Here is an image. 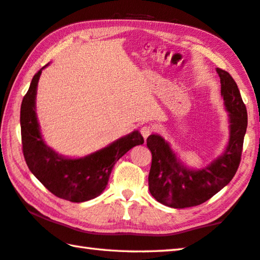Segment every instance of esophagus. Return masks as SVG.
Here are the masks:
<instances>
[{"label":"esophagus","instance_id":"1","mask_svg":"<svg viewBox=\"0 0 260 260\" xmlns=\"http://www.w3.org/2000/svg\"><path fill=\"white\" fill-rule=\"evenodd\" d=\"M153 133H154V127L151 126V125H144L142 127V130H140V134H142L144 139L148 138L149 136H151Z\"/></svg>","mask_w":260,"mask_h":260}]
</instances>
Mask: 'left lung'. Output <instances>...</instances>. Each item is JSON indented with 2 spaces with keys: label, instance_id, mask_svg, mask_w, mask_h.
I'll return each mask as SVG.
<instances>
[{
  "label": "left lung",
  "instance_id": "obj_1",
  "mask_svg": "<svg viewBox=\"0 0 260 260\" xmlns=\"http://www.w3.org/2000/svg\"><path fill=\"white\" fill-rule=\"evenodd\" d=\"M217 73L231 123L229 145L218 160L202 170H189L181 165L169 144L160 136L151 135L146 140L152 153L149 192L165 206L176 209L200 206L224 188L239 169L248 126L247 107L230 73L221 68H217Z\"/></svg>",
  "mask_w": 260,
  "mask_h": 260
}]
</instances>
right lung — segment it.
<instances>
[{"label":"right lung","mask_w":260,"mask_h":260,"mask_svg":"<svg viewBox=\"0 0 260 260\" xmlns=\"http://www.w3.org/2000/svg\"><path fill=\"white\" fill-rule=\"evenodd\" d=\"M42 70L34 75L20 107L21 145L26 165L57 198L77 203L89 201L106 188L113 167L120 157L144 144V138L138 131H134L83 158L72 160L58 155L44 144L36 118L35 94Z\"/></svg>","instance_id":"1"}]
</instances>
